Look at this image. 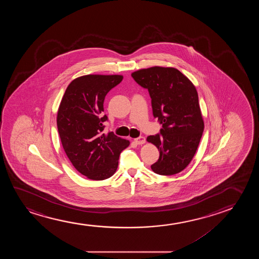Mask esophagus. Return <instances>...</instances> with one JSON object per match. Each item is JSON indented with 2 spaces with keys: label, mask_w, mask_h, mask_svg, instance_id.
Segmentation results:
<instances>
[{
  "label": "esophagus",
  "mask_w": 259,
  "mask_h": 259,
  "mask_svg": "<svg viewBox=\"0 0 259 259\" xmlns=\"http://www.w3.org/2000/svg\"><path fill=\"white\" fill-rule=\"evenodd\" d=\"M135 142L136 144H138V145L144 144L146 142L145 137H143V136H140L138 138L135 139Z\"/></svg>",
  "instance_id": "esophagus-1"
}]
</instances>
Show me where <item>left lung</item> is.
I'll use <instances>...</instances> for the list:
<instances>
[{
    "label": "left lung",
    "mask_w": 259,
    "mask_h": 259,
    "mask_svg": "<svg viewBox=\"0 0 259 259\" xmlns=\"http://www.w3.org/2000/svg\"><path fill=\"white\" fill-rule=\"evenodd\" d=\"M132 77L149 90L153 115L163 126L160 135L147 138L159 150V159L151 169L160 175L179 174L193 159L204 129L196 89L172 67L141 69Z\"/></svg>",
    "instance_id": "left-lung-1"
}]
</instances>
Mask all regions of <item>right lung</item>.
<instances>
[{"label":"right lung","instance_id":"obj_1","mask_svg":"<svg viewBox=\"0 0 259 259\" xmlns=\"http://www.w3.org/2000/svg\"><path fill=\"white\" fill-rule=\"evenodd\" d=\"M122 75L89 74L69 84L57 111L61 142L75 169L88 179L103 181L117 169L121 151L130 142L112 132L104 134L103 102Z\"/></svg>","mask_w":259,"mask_h":259}]
</instances>
